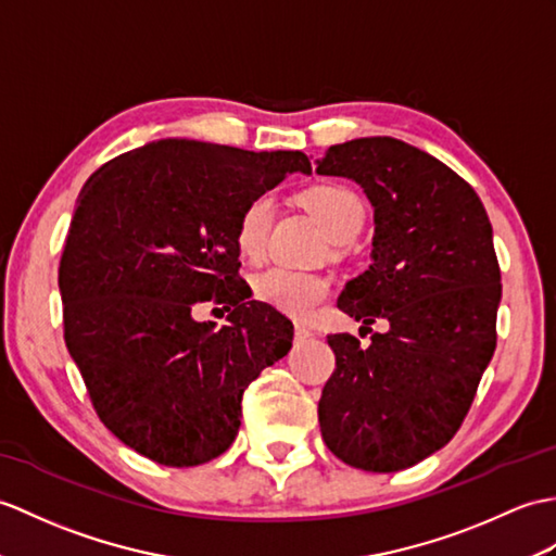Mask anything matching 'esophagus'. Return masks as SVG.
<instances>
[{
	"mask_svg": "<svg viewBox=\"0 0 556 556\" xmlns=\"http://www.w3.org/2000/svg\"><path fill=\"white\" fill-rule=\"evenodd\" d=\"M293 337H295V341H307L309 337H313V331H309L307 327H303V325H295V331H293Z\"/></svg>",
	"mask_w": 556,
	"mask_h": 556,
	"instance_id": "1",
	"label": "esophagus"
}]
</instances>
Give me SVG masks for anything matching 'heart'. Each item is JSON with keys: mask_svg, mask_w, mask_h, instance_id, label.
Returning <instances> with one entry per match:
<instances>
[{"mask_svg": "<svg viewBox=\"0 0 556 556\" xmlns=\"http://www.w3.org/2000/svg\"><path fill=\"white\" fill-rule=\"evenodd\" d=\"M301 203L325 227L331 241H351L365 223V201L351 187L315 185L301 193ZM275 219L273 193H257L239 215L237 247L257 261L265 253L269 229ZM257 301L273 305L291 317H307L329 295V279L313 273H299L289 267H269L253 281Z\"/></svg>", "mask_w": 556, "mask_h": 556, "instance_id": "heart-1", "label": "heart"}]
</instances>
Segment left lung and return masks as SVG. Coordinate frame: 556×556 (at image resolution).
I'll return each mask as SVG.
<instances>
[{"instance_id":"obj_1","label":"left lung","mask_w":556,"mask_h":556,"mask_svg":"<svg viewBox=\"0 0 556 556\" xmlns=\"http://www.w3.org/2000/svg\"><path fill=\"white\" fill-rule=\"evenodd\" d=\"M317 173L353 179L374 208L371 265L339 309L363 329L389 321L367 348L327 337L337 369L319 397L321 438L355 469L415 467L457 433L495 353L493 227L471 185L393 137L329 147Z\"/></svg>"}]
</instances>
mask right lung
I'll use <instances>...</instances> for the list:
<instances>
[{
	"label": "right lung",
	"mask_w": 556,
	"mask_h": 556,
	"mask_svg": "<svg viewBox=\"0 0 556 556\" xmlns=\"http://www.w3.org/2000/svg\"><path fill=\"white\" fill-rule=\"evenodd\" d=\"M301 151L161 139L87 179L61 255L63 337L103 426L165 467H197L235 443L241 397L291 351L293 325L251 301L237 223ZM201 302L230 325L199 323Z\"/></svg>",
	"instance_id": "obj_1"
}]
</instances>
